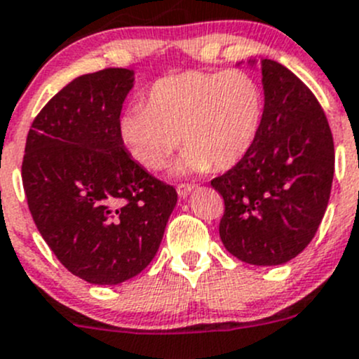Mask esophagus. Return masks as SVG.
I'll list each match as a JSON object with an SVG mask.
<instances>
[{"label": "esophagus", "mask_w": 359, "mask_h": 359, "mask_svg": "<svg viewBox=\"0 0 359 359\" xmlns=\"http://www.w3.org/2000/svg\"><path fill=\"white\" fill-rule=\"evenodd\" d=\"M194 188H195L194 183H178V187H176V191H178L180 197H187V195L190 194Z\"/></svg>", "instance_id": "obj_1"}]
</instances>
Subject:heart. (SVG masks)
<instances>
[{"label": "heart", "instance_id": "heart-1", "mask_svg": "<svg viewBox=\"0 0 359 359\" xmlns=\"http://www.w3.org/2000/svg\"><path fill=\"white\" fill-rule=\"evenodd\" d=\"M143 107L126 109L117 121L129 157L157 171L180 145L187 150L176 171H226L238 164L259 133L264 93L243 70H183L150 84Z\"/></svg>", "mask_w": 359, "mask_h": 359}]
</instances>
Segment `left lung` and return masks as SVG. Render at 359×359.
<instances>
[{"label": "left lung", "instance_id": "8db88e82", "mask_svg": "<svg viewBox=\"0 0 359 359\" xmlns=\"http://www.w3.org/2000/svg\"><path fill=\"white\" fill-rule=\"evenodd\" d=\"M264 112L245 157L210 181L223 197L219 236L236 259L290 261L316 235L330 198L334 138L313 91L275 60H261Z\"/></svg>", "mask_w": 359, "mask_h": 359}]
</instances>
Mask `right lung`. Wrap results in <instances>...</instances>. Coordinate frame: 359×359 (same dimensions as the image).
Returning a JSON list of instances; mask_svg holds the SVG:
<instances>
[{"instance_id": "right-lung-1", "label": "right lung", "mask_w": 359, "mask_h": 359, "mask_svg": "<svg viewBox=\"0 0 359 359\" xmlns=\"http://www.w3.org/2000/svg\"><path fill=\"white\" fill-rule=\"evenodd\" d=\"M133 70L76 77L34 117L22 161L39 233L72 275L117 285L154 259L178 194L136 164L117 121Z\"/></svg>"}]
</instances>
